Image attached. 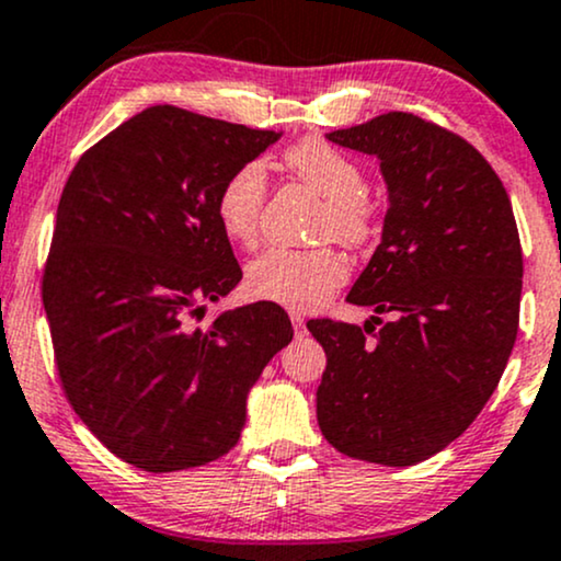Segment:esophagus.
I'll return each mask as SVG.
<instances>
[{
    "label": "esophagus",
    "instance_id": "esophagus-1",
    "mask_svg": "<svg viewBox=\"0 0 561 561\" xmlns=\"http://www.w3.org/2000/svg\"><path fill=\"white\" fill-rule=\"evenodd\" d=\"M289 319H293L295 334H306V319H302L300 313H289Z\"/></svg>",
    "mask_w": 561,
    "mask_h": 561
}]
</instances>
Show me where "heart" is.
Listing matches in <instances>:
<instances>
[{
  "label": "heart",
  "instance_id": "heart-1",
  "mask_svg": "<svg viewBox=\"0 0 561 561\" xmlns=\"http://www.w3.org/2000/svg\"><path fill=\"white\" fill-rule=\"evenodd\" d=\"M287 169L327 199L319 218L321 237L347 244L364 242L375 229V208L364 195V173L353 158L324 139H302L285 152ZM266 169L259 160L242 163L227 176L216 197V216L224 234L237 244L259 240L266 205ZM347 266L332 248H268L248 263L244 287L253 298L279 302L293 311H311L345 282Z\"/></svg>",
  "mask_w": 561,
  "mask_h": 561
}]
</instances>
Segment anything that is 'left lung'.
<instances>
[{
    "label": "left lung",
    "instance_id": "left-lung-1",
    "mask_svg": "<svg viewBox=\"0 0 561 561\" xmlns=\"http://www.w3.org/2000/svg\"><path fill=\"white\" fill-rule=\"evenodd\" d=\"M327 139L379 160L388 214L347 293L377 317L364 330L308 321L327 353L321 435L351 459L420 465L474 422L512 356L523 295L512 203L469 141L411 113L377 115ZM379 312L393 319L366 339Z\"/></svg>",
    "mask_w": 561,
    "mask_h": 561
}]
</instances>
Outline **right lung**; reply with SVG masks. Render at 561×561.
<instances>
[{
	"instance_id": "right-lung-1",
	"label": "right lung",
	"mask_w": 561,
	"mask_h": 561,
	"mask_svg": "<svg viewBox=\"0 0 561 561\" xmlns=\"http://www.w3.org/2000/svg\"><path fill=\"white\" fill-rule=\"evenodd\" d=\"M279 137L156 105L83 152L62 190L42 287L57 371L81 422L145 472L229 454L250 388L293 340L276 302L192 327L242 279L218 190Z\"/></svg>"
}]
</instances>
